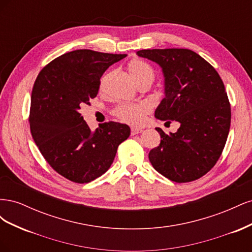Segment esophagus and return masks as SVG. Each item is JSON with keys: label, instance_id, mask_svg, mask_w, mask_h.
<instances>
[{"label": "esophagus", "instance_id": "1", "mask_svg": "<svg viewBox=\"0 0 252 252\" xmlns=\"http://www.w3.org/2000/svg\"><path fill=\"white\" fill-rule=\"evenodd\" d=\"M143 130L141 128H134V127H132L131 129H130V133H131V135H135V134H139V133H141Z\"/></svg>", "mask_w": 252, "mask_h": 252}]
</instances>
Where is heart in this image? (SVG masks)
<instances>
[{"mask_svg":"<svg viewBox=\"0 0 252 252\" xmlns=\"http://www.w3.org/2000/svg\"><path fill=\"white\" fill-rule=\"evenodd\" d=\"M127 69L130 73L132 79L138 85L143 83H152L156 79V71L148 63L144 62L142 60H132L127 65ZM111 72L105 73L100 80V89L105 88L106 82L110 77ZM149 106L145 103L136 104H120L113 109L112 113L119 120L124 123H127L132 126H139L143 124L146 120L149 113Z\"/></svg>","mask_w":252,"mask_h":252,"instance_id":"obj_1","label":"heart"}]
</instances>
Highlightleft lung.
Masks as SVG:
<instances>
[{"mask_svg":"<svg viewBox=\"0 0 252 252\" xmlns=\"http://www.w3.org/2000/svg\"><path fill=\"white\" fill-rule=\"evenodd\" d=\"M136 55L162 67L165 97L156 118L181 124L175 133L156 128L161 143L149 152L154 168L177 183L202 178L222 155L230 129L231 108L218 71L194 51L143 49Z\"/></svg>","mask_w":252,"mask_h":252,"instance_id":"left-lung-1","label":"left lung"}]
</instances>
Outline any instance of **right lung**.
Segmentation results:
<instances>
[{"label":"right lung","mask_w":252,"mask_h":252,"mask_svg":"<svg viewBox=\"0 0 252 252\" xmlns=\"http://www.w3.org/2000/svg\"><path fill=\"white\" fill-rule=\"evenodd\" d=\"M79 49L52 60L37 74L32 93L29 125L37 148L51 168L79 184L109 169L130 128L106 122L91 132L80 109L90 105L107 68L125 58Z\"/></svg>","instance_id":"right-lung-1"}]
</instances>
